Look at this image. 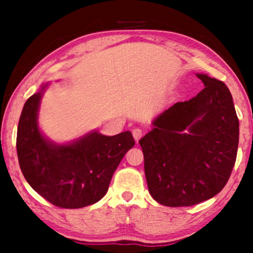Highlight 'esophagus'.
<instances>
[{"label":"esophagus","instance_id":"obj_1","mask_svg":"<svg viewBox=\"0 0 253 253\" xmlns=\"http://www.w3.org/2000/svg\"><path fill=\"white\" fill-rule=\"evenodd\" d=\"M132 133H133V138L135 139V141L140 140V139L143 138V135H144L143 129H140V128H134L132 130Z\"/></svg>","mask_w":253,"mask_h":253}]
</instances>
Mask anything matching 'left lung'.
<instances>
[{"label": "left lung", "mask_w": 253, "mask_h": 253, "mask_svg": "<svg viewBox=\"0 0 253 253\" xmlns=\"http://www.w3.org/2000/svg\"><path fill=\"white\" fill-rule=\"evenodd\" d=\"M197 77L205 89L165 110L139 141L151 196L168 207H189L215 196L236 163L239 121L231 92L221 81Z\"/></svg>", "instance_id": "obj_1"}]
</instances>
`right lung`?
<instances>
[{"label": "right lung", "instance_id": "obj_1", "mask_svg": "<svg viewBox=\"0 0 253 253\" xmlns=\"http://www.w3.org/2000/svg\"><path fill=\"white\" fill-rule=\"evenodd\" d=\"M42 91L26 101L20 115L16 151L20 169L34 190L59 208H82L100 201L121 159L134 146L132 133L106 136L92 132L70 145H54L37 124Z\"/></svg>", "mask_w": 253, "mask_h": 253}]
</instances>
